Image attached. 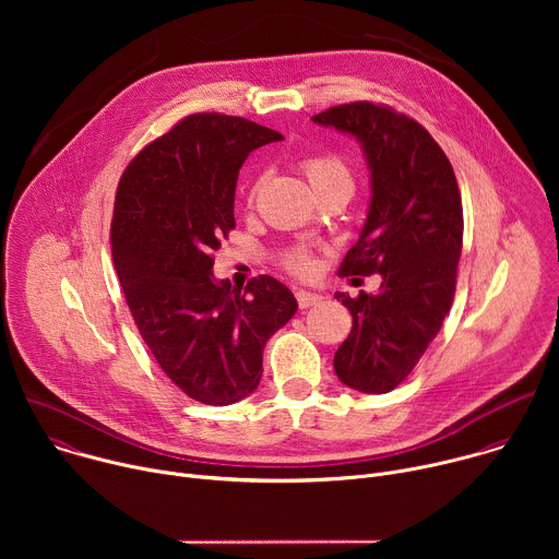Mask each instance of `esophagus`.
Wrapping results in <instances>:
<instances>
[{
  "instance_id": "1",
  "label": "esophagus",
  "mask_w": 559,
  "mask_h": 559,
  "mask_svg": "<svg viewBox=\"0 0 559 559\" xmlns=\"http://www.w3.org/2000/svg\"><path fill=\"white\" fill-rule=\"evenodd\" d=\"M296 300H298V307H300V309H307V307H311V305L321 302L323 296L316 294V292H307V289H296Z\"/></svg>"
}]
</instances>
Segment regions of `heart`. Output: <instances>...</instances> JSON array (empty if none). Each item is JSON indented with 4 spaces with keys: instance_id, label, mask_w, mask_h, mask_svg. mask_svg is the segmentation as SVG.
I'll use <instances>...</instances> for the list:
<instances>
[{
    "instance_id": "1",
    "label": "heart",
    "mask_w": 559,
    "mask_h": 559,
    "mask_svg": "<svg viewBox=\"0 0 559 559\" xmlns=\"http://www.w3.org/2000/svg\"><path fill=\"white\" fill-rule=\"evenodd\" d=\"M300 170L307 177L309 186L313 188V192H321L328 188H352V173L345 166L343 158H338L336 154H311L305 156L300 162ZM287 267L294 270L296 274H311L313 272V259L309 257V252L305 250H294L287 254Z\"/></svg>"
}]
</instances>
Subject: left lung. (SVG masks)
I'll list each match as a JSON object with an SVG mask.
<instances>
[{"instance_id": "1", "label": "left lung", "mask_w": 559, "mask_h": 559, "mask_svg": "<svg viewBox=\"0 0 559 559\" xmlns=\"http://www.w3.org/2000/svg\"><path fill=\"white\" fill-rule=\"evenodd\" d=\"M360 143L371 199L358 243L341 274H380L378 294H336L354 325L334 356L343 384L386 393L438 336L455 294L462 201L442 147L414 119L356 102L311 117Z\"/></svg>"}]
</instances>
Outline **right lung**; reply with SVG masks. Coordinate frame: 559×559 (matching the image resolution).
<instances>
[{
    "instance_id": "right-lung-1",
    "label": "right lung",
    "mask_w": 559,
    "mask_h": 559,
    "mask_svg": "<svg viewBox=\"0 0 559 559\" xmlns=\"http://www.w3.org/2000/svg\"><path fill=\"white\" fill-rule=\"evenodd\" d=\"M283 134L201 112L143 147L115 199L112 261L126 302L158 367L192 401L227 407L263 376L265 343L296 313L272 276L241 292L212 274L234 227V192L248 154Z\"/></svg>"
}]
</instances>
